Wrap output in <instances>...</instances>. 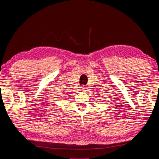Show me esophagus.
<instances>
[{
	"label": "esophagus",
	"mask_w": 159,
	"mask_h": 159,
	"mask_svg": "<svg viewBox=\"0 0 159 159\" xmlns=\"http://www.w3.org/2000/svg\"><path fill=\"white\" fill-rule=\"evenodd\" d=\"M80 90H82V91H86V86H80Z\"/></svg>",
	"instance_id": "1"
}]
</instances>
